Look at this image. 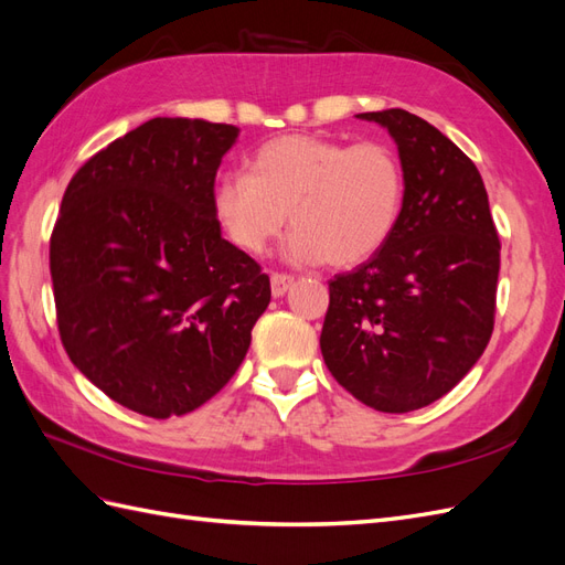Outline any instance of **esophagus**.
<instances>
[{"label": "esophagus", "mask_w": 565, "mask_h": 565, "mask_svg": "<svg viewBox=\"0 0 565 565\" xmlns=\"http://www.w3.org/2000/svg\"><path fill=\"white\" fill-rule=\"evenodd\" d=\"M295 278L289 273H270V292L273 297H282L289 287H292Z\"/></svg>", "instance_id": "1"}]
</instances>
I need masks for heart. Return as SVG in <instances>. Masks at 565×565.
Masks as SVG:
<instances>
[{
    "label": "heart",
    "mask_w": 565,
    "mask_h": 565,
    "mask_svg": "<svg viewBox=\"0 0 565 565\" xmlns=\"http://www.w3.org/2000/svg\"><path fill=\"white\" fill-rule=\"evenodd\" d=\"M403 202L405 172L388 143L349 146L311 134L264 143L249 174H226L214 188L218 224L241 249L264 252L289 214V256L332 266L377 254L398 226Z\"/></svg>",
    "instance_id": "heart-1"
}]
</instances>
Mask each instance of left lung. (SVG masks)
<instances>
[{
    "mask_svg": "<svg viewBox=\"0 0 565 565\" xmlns=\"http://www.w3.org/2000/svg\"><path fill=\"white\" fill-rule=\"evenodd\" d=\"M398 146L405 202L386 245L330 280L320 351L380 413L431 405L483 355L494 328L500 235L476 164L426 119L361 113Z\"/></svg>",
    "mask_w": 565,
    "mask_h": 565,
    "instance_id": "8db88e82",
    "label": "left lung"
}]
</instances>
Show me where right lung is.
<instances>
[{"instance_id": "1", "label": "right lung", "mask_w": 565, "mask_h": 565, "mask_svg": "<svg viewBox=\"0 0 565 565\" xmlns=\"http://www.w3.org/2000/svg\"><path fill=\"white\" fill-rule=\"evenodd\" d=\"M237 127L156 117L84 162L51 231L56 322L115 403L191 413L245 361L270 280L221 237L214 179Z\"/></svg>"}]
</instances>
